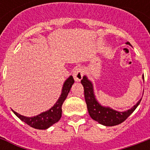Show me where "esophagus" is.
Returning a JSON list of instances; mask_svg holds the SVG:
<instances>
[{
  "mask_svg": "<svg viewBox=\"0 0 150 150\" xmlns=\"http://www.w3.org/2000/svg\"><path fill=\"white\" fill-rule=\"evenodd\" d=\"M83 75H84V71L81 68H75L74 70V72H73V77H74L76 82L81 81V79L83 77Z\"/></svg>",
  "mask_w": 150,
  "mask_h": 150,
  "instance_id": "34e87169",
  "label": "esophagus"
}]
</instances>
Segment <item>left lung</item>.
Listing matches in <instances>:
<instances>
[{
	"label": "left lung",
	"mask_w": 150,
	"mask_h": 150,
	"mask_svg": "<svg viewBox=\"0 0 150 150\" xmlns=\"http://www.w3.org/2000/svg\"><path fill=\"white\" fill-rule=\"evenodd\" d=\"M128 44L130 45L129 43H128ZM142 79H144V76H142ZM81 83L84 87L85 100L86 102L87 109L89 115L94 121H97L103 125L114 126L122 123L132 114L142 100L140 99L135 106L126 111H117L115 110L111 109L110 107H104L99 103L94 94L93 83L88 79L86 75L83 76V79L81 80Z\"/></svg>",
	"instance_id": "left-lung-1"
}]
</instances>
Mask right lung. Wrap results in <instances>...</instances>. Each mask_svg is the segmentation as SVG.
<instances>
[{
	"instance_id": "right-lung-1",
	"label": "right lung",
	"mask_w": 150,
	"mask_h": 150,
	"mask_svg": "<svg viewBox=\"0 0 150 150\" xmlns=\"http://www.w3.org/2000/svg\"><path fill=\"white\" fill-rule=\"evenodd\" d=\"M74 82H75V80H74L72 76L71 75L64 83L61 96L56 102V103L50 109H49L47 111L41 113L39 115L29 117L22 116L21 114H18L17 112L14 111L13 110L12 111L21 121L27 124L28 125H29L32 128L40 129V130L50 128V126L57 123L61 119V113H62V108H61L62 104H63L65 99L67 98L68 93L70 92L71 88L72 86V85L74 84Z\"/></svg>"
}]
</instances>
